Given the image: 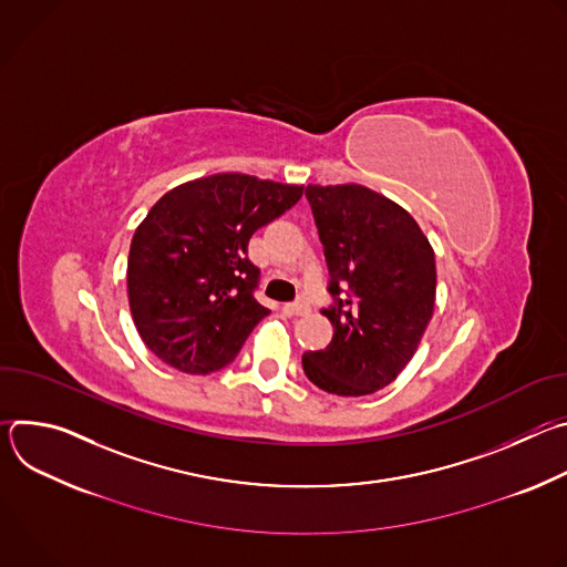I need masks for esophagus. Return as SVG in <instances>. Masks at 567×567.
Here are the masks:
<instances>
[{"label":"esophagus","mask_w":567,"mask_h":567,"mask_svg":"<svg viewBox=\"0 0 567 567\" xmlns=\"http://www.w3.org/2000/svg\"><path fill=\"white\" fill-rule=\"evenodd\" d=\"M289 309H291L296 316H300V313L309 311V300H307V296H298V298L289 305Z\"/></svg>","instance_id":"obj_1"}]
</instances>
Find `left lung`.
<instances>
[{"mask_svg":"<svg viewBox=\"0 0 567 567\" xmlns=\"http://www.w3.org/2000/svg\"><path fill=\"white\" fill-rule=\"evenodd\" d=\"M330 269L334 326L326 350L305 352L320 390L363 396L385 388L413 359L435 307V254L417 221L383 195L357 186H307Z\"/></svg>","mask_w":567,"mask_h":567,"instance_id":"8db88e82","label":"left lung"}]
</instances>
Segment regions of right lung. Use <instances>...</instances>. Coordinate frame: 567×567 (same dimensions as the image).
I'll use <instances>...</instances> for the list:
<instances>
[{
    "label": "right lung",
    "instance_id": "1",
    "mask_svg": "<svg viewBox=\"0 0 567 567\" xmlns=\"http://www.w3.org/2000/svg\"><path fill=\"white\" fill-rule=\"evenodd\" d=\"M302 197V186L224 173L161 197L132 237L127 296L143 343L161 361L208 374L228 365L269 313L256 298L251 235Z\"/></svg>",
    "mask_w": 567,
    "mask_h": 567
}]
</instances>
